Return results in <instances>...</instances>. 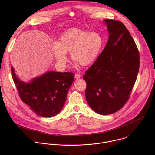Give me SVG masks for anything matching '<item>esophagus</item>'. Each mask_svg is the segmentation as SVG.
Here are the masks:
<instances>
[{"instance_id":"esophagus-1","label":"esophagus","mask_w":155,"mask_h":155,"mask_svg":"<svg viewBox=\"0 0 155 155\" xmlns=\"http://www.w3.org/2000/svg\"><path fill=\"white\" fill-rule=\"evenodd\" d=\"M75 77L76 79H79V78H80L81 75L80 74H75Z\"/></svg>"}]
</instances>
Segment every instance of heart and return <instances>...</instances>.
<instances>
[{"mask_svg": "<svg viewBox=\"0 0 155 155\" xmlns=\"http://www.w3.org/2000/svg\"><path fill=\"white\" fill-rule=\"evenodd\" d=\"M103 45L102 36L97 32H90L80 28H72L61 35L53 46L56 61L62 65L68 62L66 53L82 66L91 64L97 58Z\"/></svg>", "mask_w": 155, "mask_h": 155, "instance_id": "b5f03b06", "label": "heart"}]
</instances>
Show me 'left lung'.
Returning <instances> with one entry per match:
<instances>
[{"mask_svg": "<svg viewBox=\"0 0 155 155\" xmlns=\"http://www.w3.org/2000/svg\"><path fill=\"white\" fill-rule=\"evenodd\" d=\"M109 33L102 52L83 75L87 102L105 115L120 110L128 101L138 75L140 56L136 44L121 22L104 19Z\"/></svg>", "mask_w": 155, "mask_h": 155, "instance_id": "1", "label": "left lung"}]
</instances>
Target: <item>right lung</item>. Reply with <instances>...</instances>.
Returning <instances> with one entry per match:
<instances>
[{
    "instance_id": "add662e5",
    "label": "right lung",
    "mask_w": 155,
    "mask_h": 155,
    "mask_svg": "<svg viewBox=\"0 0 155 155\" xmlns=\"http://www.w3.org/2000/svg\"><path fill=\"white\" fill-rule=\"evenodd\" d=\"M11 71L21 99L36 114L51 117L61 112L74 80V73L50 71L25 83L18 79L12 67Z\"/></svg>"
}]
</instances>
